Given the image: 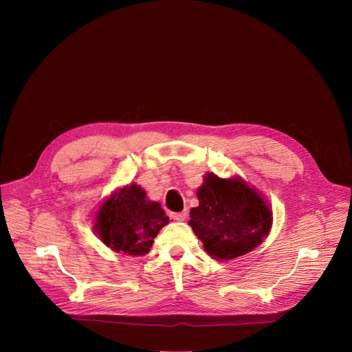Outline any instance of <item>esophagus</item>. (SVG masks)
<instances>
[{
	"mask_svg": "<svg viewBox=\"0 0 352 352\" xmlns=\"http://www.w3.org/2000/svg\"><path fill=\"white\" fill-rule=\"evenodd\" d=\"M172 219L176 221H185L188 217V212L186 211H180V212H172Z\"/></svg>",
	"mask_w": 352,
	"mask_h": 352,
	"instance_id": "obj_1",
	"label": "esophagus"
}]
</instances>
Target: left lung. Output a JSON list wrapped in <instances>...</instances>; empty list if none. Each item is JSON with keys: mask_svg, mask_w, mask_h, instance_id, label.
I'll list each match as a JSON object with an SVG mask.
<instances>
[{"mask_svg": "<svg viewBox=\"0 0 352 352\" xmlns=\"http://www.w3.org/2000/svg\"><path fill=\"white\" fill-rule=\"evenodd\" d=\"M197 197L199 206L190 210L189 225L211 257L236 258L267 236L272 211L241 179L226 180L210 173Z\"/></svg>", "mask_w": 352, "mask_h": 352, "instance_id": "8db88e82", "label": "left lung"}]
</instances>
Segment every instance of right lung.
Masks as SVG:
<instances>
[{
	"label": "right lung",
	"instance_id": "right-lung-1",
	"mask_svg": "<svg viewBox=\"0 0 352 352\" xmlns=\"http://www.w3.org/2000/svg\"><path fill=\"white\" fill-rule=\"evenodd\" d=\"M145 195L141 186L131 185L117 190L101 206L95 229L107 247L129 255L150 251L168 217L158 202Z\"/></svg>",
	"mask_w": 352,
	"mask_h": 352
}]
</instances>
